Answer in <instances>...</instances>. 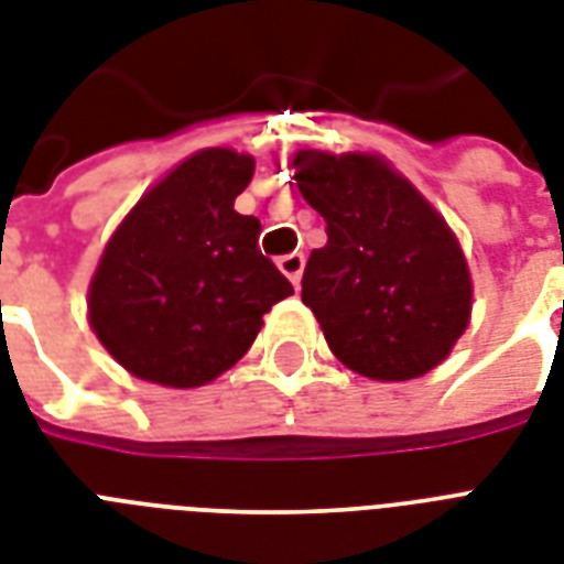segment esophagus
<instances>
[{"label":"esophagus","instance_id":"1","mask_svg":"<svg viewBox=\"0 0 564 564\" xmlns=\"http://www.w3.org/2000/svg\"><path fill=\"white\" fill-rule=\"evenodd\" d=\"M278 269H281V272L292 281V286L299 290L301 272H304V254H295V251H292V254L281 257V260H278Z\"/></svg>","mask_w":564,"mask_h":564}]
</instances>
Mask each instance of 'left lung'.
I'll list each match as a JSON object with an SVG mask.
<instances>
[{"mask_svg":"<svg viewBox=\"0 0 564 564\" xmlns=\"http://www.w3.org/2000/svg\"><path fill=\"white\" fill-rule=\"evenodd\" d=\"M304 202L325 216L301 301L343 366L383 383L445 362L471 322L474 283L445 216L383 154L301 149Z\"/></svg>","mask_w":564,"mask_h":564,"instance_id":"left-lung-1","label":"left lung"}]
</instances>
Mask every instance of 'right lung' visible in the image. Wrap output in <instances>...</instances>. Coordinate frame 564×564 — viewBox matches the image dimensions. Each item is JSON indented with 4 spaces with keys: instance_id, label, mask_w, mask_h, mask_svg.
Instances as JSON below:
<instances>
[{
    "instance_id": "obj_1",
    "label": "right lung",
    "mask_w": 564,
    "mask_h": 564,
    "mask_svg": "<svg viewBox=\"0 0 564 564\" xmlns=\"http://www.w3.org/2000/svg\"><path fill=\"white\" fill-rule=\"evenodd\" d=\"M254 158L213 145L140 195L105 242L87 286V322L105 351L149 383H213L290 299L292 283L257 251L260 221L234 210Z\"/></svg>"
}]
</instances>
